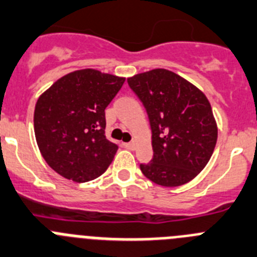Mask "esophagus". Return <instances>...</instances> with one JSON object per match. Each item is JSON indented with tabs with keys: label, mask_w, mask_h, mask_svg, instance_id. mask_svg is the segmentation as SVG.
<instances>
[{
	"label": "esophagus",
	"mask_w": 257,
	"mask_h": 257,
	"mask_svg": "<svg viewBox=\"0 0 257 257\" xmlns=\"http://www.w3.org/2000/svg\"><path fill=\"white\" fill-rule=\"evenodd\" d=\"M123 146H124V147H125V149H128V150H134V149H136V143H134V142H125V143H123Z\"/></svg>",
	"instance_id": "esophagus-1"
}]
</instances>
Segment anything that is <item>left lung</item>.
<instances>
[{"instance_id":"obj_1","label":"left lung","mask_w":257,"mask_h":257,"mask_svg":"<svg viewBox=\"0 0 257 257\" xmlns=\"http://www.w3.org/2000/svg\"><path fill=\"white\" fill-rule=\"evenodd\" d=\"M128 84L142 101L152 131L154 157L141 164L142 173L159 186L188 183L209 163L218 140L207 97L166 69L137 74Z\"/></svg>"}]
</instances>
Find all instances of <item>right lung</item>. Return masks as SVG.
<instances>
[{
    "label": "right lung",
    "mask_w": 257,
    "mask_h": 257,
    "mask_svg": "<svg viewBox=\"0 0 257 257\" xmlns=\"http://www.w3.org/2000/svg\"><path fill=\"white\" fill-rule=\"evenodd\" d=\"M124 82L83 69L64 75L39 96L34 108L37 145L57 174L83 183L106 172L117 146L105 136V108Z\"/></svg>",
    "instance_id": "right-lung-1"
}]
</instances>
